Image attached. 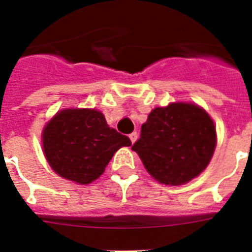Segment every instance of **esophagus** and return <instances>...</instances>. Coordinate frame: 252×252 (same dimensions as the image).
Listing matches in <instances>:
<instances>
[{
    "label": "esophagus",
    "mask_w": 252,
    "mask_h": 252,
    "mask_svg": "<svg viewBox=\"0 0 252 252\" xmlns=\"http://www.w3.org/2000/svg\"><path fill=\"white\" fill-rule=\"evenodd\" d=\"M130 140H131V142H135L137 140V132H132V133H130Z\"/></svg>",
    "instance_id": "1"
}]
</instances>
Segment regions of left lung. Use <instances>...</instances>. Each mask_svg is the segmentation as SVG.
Returning <instances> with one entry per match:
<instances>
[{"label":"left lung","mask_w":252,"mask_h":252,"mask_svg":"<svg viewBox=\"0 0 252 252\" xmlns=\"http://www.w3.org/2000/svg\"><path fill=\"white\" fill-rule=\"evenodd\" d=\"M216 148V128L208 113L192 103H170L150 112L141 126L136 151L158 182L180 186L207 168Z\"/></svg>","instance_id":"1"}]
</instances>
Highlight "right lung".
<instances>
[{
  "label": "right lung",
  "instance_id": "add662e5",
  "mask_svg": "<svg viewBox=\"0 0 252 252\" xmlns=\"http://www.w3.org/2000/svg\"><path fill=\"white\" fill-rule=\"evenodd\" d=\"M131 140L108 127L101 112L73 108L57 113L43 132L46 160L60 177L88 184L103 174L113 154Z\"/></svg>",
  "mask_w": 252,
  "mask_h": 252
}]
</instances>
